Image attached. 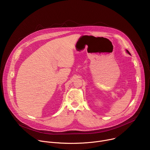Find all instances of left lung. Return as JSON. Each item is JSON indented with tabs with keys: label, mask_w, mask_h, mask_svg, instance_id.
Masks as SVG:
<instances>
[{
	"label": "left lung",
	"mask_w": 150,
	"mask_h": 150,
	"mask_svg": "<svg viewBox=\"0 0 150 150\" xmlns=\"http://www.w3.org/2000/svg\"><path fill=\"white\" fill-rule=\"evenodd\" d=\"M126 51H127V53H129V54H130V52H129V51H128V50H126Z\"/></svg>",
	"instance_id": "1"
}]
</instances>
